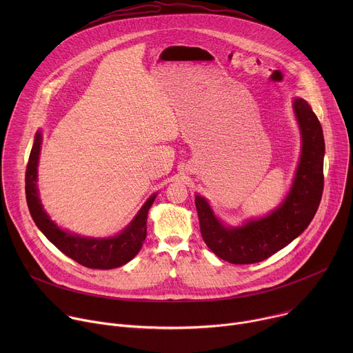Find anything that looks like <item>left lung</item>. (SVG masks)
Masks as SVG:
<instances>
[{
    "mask_svg": "<svg viewBox=\"0 0 353 353\" xmlns=\"http://www.w3.org/2000/svg\"><path fill=\"white\" fill-rule=\"evenodd\" d=\"M293 112L301 135V155L292 188L279 207L264 218L232 228L214 215L204 196L195 195L201 234L212 253L228 263L264 261L303 233L319 210L324 188L323 128L305 99L293 100Z\"/></svg>",
    "mask_w": 353,
    "mask_h": 353,
    "instance_id": "obj_1",
    "label": "left lung"
}]
</instances>
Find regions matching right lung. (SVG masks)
Returning a JSON list of instances; mask_svg holds the SVG:
<instances>
[{
	"mask_svg": "<svg viewBox=\"0 0 353 353\" xmlns=\"http://www.w3.org/2000/svg\"><path fill=\"white\" fill-rule=\"evenodd\" d=\"M41 132H36L34 142L30 150V157L26 168V203L29 212L41 230V233L52 241L60 251L78 264L93 270H112L121 267L131 261L142 247L146 237V218L148 211L152 207L157 194L150 195L142 205L139 212L131 223L117 236L108 239H93L72 234L60 229L50 216L44 212L39 198L37 190V163L40 155Z\"/></svg>",
	"mask_w": 353,
	"mask_h": 353,
	"instance_id": "obj_1",
	"label": "right lung"
}]
</instances>
